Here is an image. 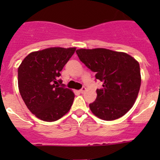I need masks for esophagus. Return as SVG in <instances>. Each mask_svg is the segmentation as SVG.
<instances>
[{
  "label": "esophagus",
  "mask_w": 160,
  "mask_h": 160,
  "mask_svg": "<svg viewBox=\"0 0 160 160\" xmlns=\"http://www.w3.org/2000/svg\"><path fill=\"white\" fill-rule=\"evenodd\" d=\"M86 91V88H85V87H83V88H81V89L80 90V92L81 93H84V92Z\"/></svg>",
  "instance_id": "34e87169"
}]
</instances>
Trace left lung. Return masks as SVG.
Wrapping results in <instances>:
<instances>
[{
  "label": "left lung",
  "instance_id": "left-lung-1",
  "mask_svg": "<svg viewBox=\"0 0 160 160\" xmlns=\"http://www.w3.org/2000/svg\"><path fill=\"white\" fill-rule=\"evenodd\" d=\"M76 52L103 83L102 88L97 89L96 100L89 104L92 113L105 121L125 115L135 104L141 86L138 61L125 52L101 48L80 49Z\"/></svg>",
  "mask_w": 160,
  "mask_h": 160
}]
</instances>
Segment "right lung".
<instances>
[{"mask_svg":"<svg viewBox=\"0 0 160 160\" xmlns=\"http://www.w3.org/2000/svg\"><path fill=\"white\" fill-rule=\"evenodd\" d=\"M76 48L52 47L33 52L18 70V89L31 112L45 122H55L70 111L74 100L60 77Z\"/></svg>","mask_w":160,"mask_h":160,"instance_id":"right-lung-1","label":"right lung"}]
</instances>
